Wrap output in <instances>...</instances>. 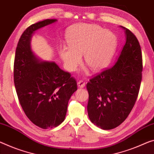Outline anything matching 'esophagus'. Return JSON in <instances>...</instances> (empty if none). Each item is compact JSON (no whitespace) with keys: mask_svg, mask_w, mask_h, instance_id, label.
<instances>
[{"mask_svg":"<svg viewBox=\"0 0 154 154\" xmlns=\"http://www.w3.org/2000/svg\"><path fill=\"white\" fill-rule=\"evenodd\" d=\"M78 86H79L80 88H83L85 86V82L83 81V80H79L78 82Z\"/></svg>","mask_w":154,"mask_h":154,"instance_id":"esophagus-1","label":"esophagus"}]
</instances>
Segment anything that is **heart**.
<instances>
[{
  "label": "heart",
  "instance_id": "obj_1",
  "mask_svg": "<svg viewBox=\"0 0 154 154\" xmlns=\"http://www.w3.org/2000/svg\"><path fill=\"white\" fill-rule=\"evenodd\" d=\"M69 47L60 49V55L69 72H75L82 63L98 72L107 67L116 49L117 37L112 31L94 24L74 26L67 35Z\"/></svg>",
  "mask_w": 154,
  "mask_h": 154
}]
</instances>
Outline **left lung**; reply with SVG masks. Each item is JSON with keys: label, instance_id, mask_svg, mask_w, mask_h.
I'll list each match as a JSON object with an SVG mask.
<instances>
[{"label": "left lung", "instance_id": "left-lung-1", "mask_svg": "<svg viewBox=\"0 0 154 154\" xmlns=\"http://www.w3.org/2000/svg\"><path fill=\"white\" fill-rule=\"evenodd\" d=\"M121 27L125 29L126 43L117 62L87 84L89 119L105 130L119 126L128 116L138 98L142 80L140 43L131 31Z\"/></svg>", "mask_w": 154, "mask_h": 154}]
</instances>
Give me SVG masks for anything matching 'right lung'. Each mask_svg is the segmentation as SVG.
Listing matches in <instances>:
<instances>
[{"label": "right lung", "mask_w": 154, "mask_h": 154, "mask_svg": "<svg viewBox=\"0 0 154 154\" xmlns=\"http://www.w3.org/2000/svg\"><path fill=\"white\" fill-rule=\"evenodd\" d=\"M56 21L46 19L28 27L18 42L14 63V81L21 107L33 123L45 129L64 121L68 101L77 89L70 73L54 62H40L31 49L33 33Z\"/></svg>", "instance_id": "add662e5"}]
</instances>
